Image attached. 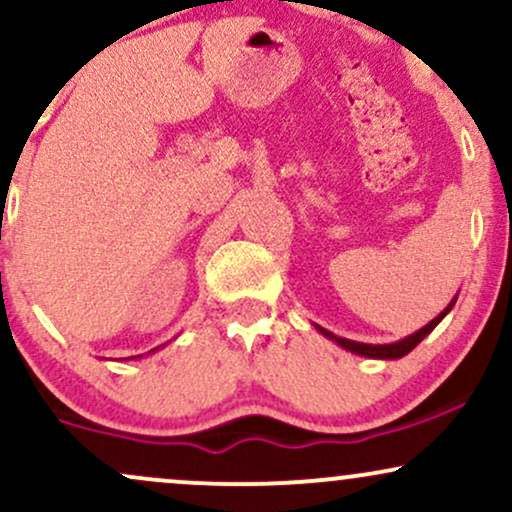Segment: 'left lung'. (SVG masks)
<instances>
[{"instance_id":"left-lung-1","label":"left lung","mask_w":512,"mask_h":512,"mask_svg":"<svg viewBox=\"0 0 512 512\" xmlns=\"http://www.w3.org/2000/svg\"><path fill=\"white\" fill-rule=\"evenodd\" d=\"M452 305H455V301H452L448 308L443 310V313H440L438 317H433L431 322H428L426 327H421L419 332H414L411 334V337H407V339H402V342H397V344H358V342H351V339H342V337H334L332 332H327V330H322V327H317V330H320L322 334H325V337H330V339H334V342H337L339 346H344V349H349V351H354V354H358V356H368V358H402V356H407L411 349H414L416 344L421 342V339L426 337V334H431L433 332V327L438 325L440 320H443L445 315L450 313V308Z\"/></svg>"}]
</instances>
